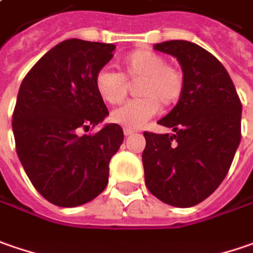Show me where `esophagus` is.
<instances>
[{"instance_id": "1", "label": "esophagus", "mask_w": 253, "mask_h": 253, "mask_svg": "<svg viewBox=\"0 0 253 253\" xmlns=\"http://www.w3.org/2000/svg\"><path fill=\"white\" fill-rule=\"evenodd\" d=\"M123 133H125V136H131V134H134V130L133 128H125Z\"/></svg>"}]
</instances>
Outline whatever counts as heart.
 <instances>
[{"label": "heart", "mask_w": 253, "mask_h": 253, "mask_svg": "<svg viewBox=\"0 0 253 253\" xmlns=\"http://www.w3.org/2000/svg\"><path fill=\"white\" fill-rule=\"evenodd\" d=\"M122 69L116 72L102 68L94 76L96 92L109 105L120 103L127 94V81H137L136 92L140 97L128 100L115 109L110 120L126 127L137 128L159 113L160 103L164 107L175 105L184 93L182 72L167 65L163 55L151 49H136L119 61Z\"/></svg>", "instance_id": "1"}]
</instances>
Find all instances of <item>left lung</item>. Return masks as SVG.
<instances>
[{"label": "left lung", "mask_w": 253, "mask_h": 253, "mask_svg": "<svg viewBox=\"0 0 253 253\" xmlns=\"http://www.w3.org/2000/svg\"><path fill=\"white\" fill-rule=\"evenodd\" d=\"M154 49L175 56L184 93L159 125L174 134L144 131V180L148 191L174 207H192L219 187L241 141L242 105L232 79L212 53L188 41H167Z\"/></svg>", "instance_id": "8db88e82"}]
</instances>
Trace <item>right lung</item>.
I'll return each mask as SVG.
<instances>
[{
    "label": "right lung",
    "instance_id": "right-lung-1",
    "mask_svg": "<svg viewBox=\"0 0 253 253\" xmlns=\"http://www.w3.org/2000/svg\"><path fill=\"white\" fill-rule=\"evenodd\" d=\"M113 43L68 39L39 59L19 86L12 130L19 161L37 191L58 207H78L103 191L123 128L96 127L109 110L94 76Z\"/></svg>",
    "mask_w": 253,
    "mask_h": 253
}]
</instances>
